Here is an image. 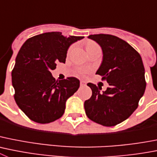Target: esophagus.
Segmentation results:
<instances>
[{"instance_id":"34e87169","label":"esophagus","mask_w":157,"mask_h":157,"mask_svg":"<svg viewBox=\"0 0 157 157\" xmlns=\"http://www.w3.org/2000/svg\"><path fill=\"white\" fill-rule=\"evenodd\" d=\"M80 85H81V86H85L86 85V82L85 81H81L80 82Z\"/></svg>"}]
</instances>
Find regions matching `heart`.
Returning <instances> with one entry per match:
<instances>
[{
  "mask_svg": "<svg viewBox=\"0 0 157 157\" xmlns=\"http://www.w3.org/2000/svg\"><path fill=\"white\" fill-rule=\"evenodd\" d=\"M96 46H97V45H96V44H94V43H90V44H87V46H86V48H90V47H96ZM71 48H72V47H71V48L69 49L68 52H70V51H71ZM86 71H87V70H86V69H80L79 70L80 73H85V72H86Z\"/></svg>",
  "mask_w": 157,
  "mask_h": 157,
  "instance_id": "obj_1",
  "label": "heart"
}]
</instances>
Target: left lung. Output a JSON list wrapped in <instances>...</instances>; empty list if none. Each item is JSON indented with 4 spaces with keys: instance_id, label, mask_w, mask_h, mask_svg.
<instances>
[{
    "instance_id": "1",
    "label": "left lung",
    "mask_w": 157,
    "mask_h": 157,
    "mask_svg": "<svg viewBox=\"0 0 157 157\" xmlns=\"http://www.w3.org/2000/svg\"><path fill=\"white\" fill-rule=\"evenodd\" d=\"M100 46L103 61L96 74L108 82L107 90L88 83L92 96L84 103L87 117L107 127L130 117L146 90L145 68L140 54L126 41L109 34L88 36Z\"/></svg>"
}]
</instances>
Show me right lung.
Instances as JSON below:
<instances>
[{
	"mask_svg": "<svg viewBox=\"0 0 157 157\" xmlns=\"http://www.w3.org/2000/svg\"><path fill=\"white\" fill-rule=\"evenodd\" d=\"M83 38L50 32L31 37L21 46L11 81L17 105L32 121L47 124L64 114L66 101L79 88L80 82L75 77L56 81L50 71L56 63H65L69 47Z\"/></svg>",
	"mask_w": 157,
	"mask_h": 157,
	"instance_id": "obj_1",
	"label": "right lung"
}]
</instances>
